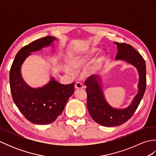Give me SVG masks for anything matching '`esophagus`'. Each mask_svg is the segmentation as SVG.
I'll list each match as a JSON object with an SVG mask.
<instances>
[{"label":"esophagus","mask_w":156,"mask_h":156,"mask_svg":"<svg viewBox=\"0 0 156 156\" xmlns=\"http://www.w3.org/2000/svg\"><path fill=\"white\" fill-rule=\"evenodd\" d=\"M75 88L76 89H82L84 88V85L81 82H76L75 84Z\"/></svg>","instance_id":"1"}]
</instances>
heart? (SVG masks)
<instances>
[{
  "instance_id": "obj_1",
  "label": "heart",
  "mask_w": 156,
  "mask_h": 156,
  "mask_svg": "<svg viewBox=\"0 0 156 156\" xmlns=\"http://www.w3.org/2000/svg\"><path fill=\"white\" fill-rule=\"evenodd\" d=\"M97 49L92 48L88 51L79 53H73L68 57V64H64L62 69L66 74L70 76H74L76 74V71L79 69L85 67L88 64V61L91 55L94 54ZM101 59H98L99 61Z\"/></svg>"
}]
</instances>
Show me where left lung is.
<instances>
[{
  "instance_id": "left-lung-1",
  "label": "left lung",
  "mask_w": 156,
  "mask_h": 156,
  "mask_svg": "<svg viewBox=\"0 0 156 156\" xmlns=\"http://www.w3.org/2000/svg\"><path fill=\"white\" fill-rule=\"evenodd\" d=\"M118 49L115 60L125 62L137 69L139 75L137 93L127 107L117 108L108 103L104 94L102 75H92L85 82L87 93V108L92 119L105 127L123 124L134 114L145 93L146 87V66L143 57L131 45L114 42Z\"/></svg>"
}]
</instances>
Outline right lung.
I'll list each match as a JSON object with an SVG mask.
<instances>
[{
  "label": "right lung",
  "instance_id": "right-lung-1",
  "mask_svg": "<svg viewBox=\"0 0 156 156\" xmlns=\"http://www.w3.org/2000/svg\"><path fill=\"white\" fill-rule=\"evenodd\" d=\"M58 40L53 36H47L25 45L16 54L10 70L13 101L24 117L34 124L47 125L54 122L74 92V83L62 84L53 76L47 84L37 88L28 85L22 76L21 66L31 53L54 47V42Z\"/></svg>",
  "mask_w": 156,
  "mask_h": 156
}]
</instances>
